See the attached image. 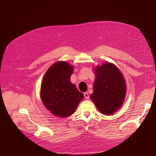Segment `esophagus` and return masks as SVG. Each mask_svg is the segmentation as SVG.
Returning <instances> with one entry per match:
<instances>
[{"mask_svg":"<svg viewBox=\"0 0 156 156\" xmlns=\"http://www.w3.org/2000/svg\"><path fill=\"white\" fill-rule=\"evenodd\" d=\"M84 98H86V100H88V99H89V94H88V92H84Z\"/></svg>","mask_w":156,"mask_h":156,"instance_id":"34e87169","label":"esophagus"}]
</instances>
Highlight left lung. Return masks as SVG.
<instances>
[{"label": "left lung", "mask_w": 156, "mask_h": 156, "mask_svg": "<svg viewBox=\"0 0 156 156\" xmlns=\"http://www.w3.org/2000/svg\"><path fill=\"white\" fill-rule=\"evenodd\" d=\"M96 75L91 100L102 114L111 115L122 107L126 94V82L115 64L105 62L94 68Z\"/></svg>", "instance_id": "8db88e82"}]
</instances>
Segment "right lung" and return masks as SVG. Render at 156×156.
<instances>
[{
  "label": "right lung",
  "mask_w": 156,
  "mask_h": 156,
  "mask_svg": "<svg viewBox=\"0 0 156 156\" xmlns=\"http://www.w3.org/2000/svg\"><path fill=\"white\" fill-rule=\"evenodd\" d=\"M73 66L65 61L51 66L42 80L40 98L44 105L56 116L68 117L73 115L84 98L70 81Z\"/></svg>",
  "instance_id": "add662e5"
}]
</instances>
